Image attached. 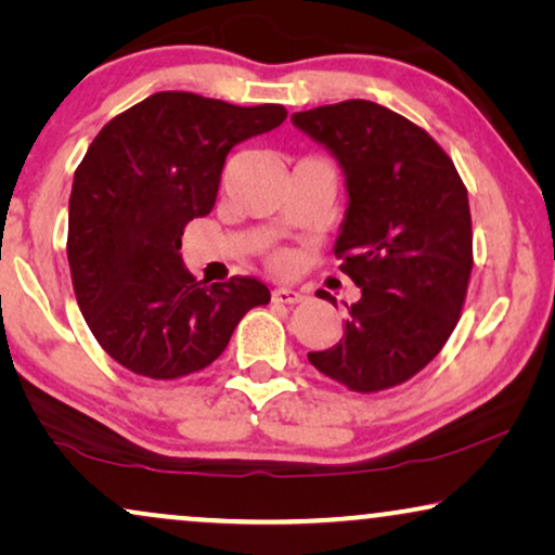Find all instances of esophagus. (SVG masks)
Listing matches in <instances>:
<instances>
[{
    "label": "esophagus",
    "instance_id": "1",
    "mask_svg": "<svg viewBox=\"0 0 555 555\" xmlns=\"http://www.w3.org/2000/svg\"><path fill=\"white\" fill-rule=\"evenodd\" d=\"M272 300L285 302V306H295V302L302 300V293L295 291V287L283 285V287H275V291H272Z\"/></svg>",
    "mask_w": 555,
    "mask_h": 555
}]
</instances>
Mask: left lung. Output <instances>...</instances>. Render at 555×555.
Masks as SVG:
<instances>
[{"mask_svg": "<svg viewBox=\"0 0 555 555\" xmlns=\"http://www.w3.org/2000/svg\"><path fill=\"white\" fill-rule=\"evenodd\" d=\"M346 177L348 209L333 253L361 287L346 333L308 353L321 374L351 391L404 384L450 338L473 272L467 189L439 143L371 101L293 113Z\"/></svg>", "mask_w": 555, "mask_h": 555, "instance_id": "obj_1", "label": "left lung"}]
</instances>
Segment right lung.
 I'll use <instances>...</instances> for the list:
<instances>
[{
  "label": "right lung",
  "mask_w": 555,
  "mask_h": 555,
  "mask_svg": "<svg viewBox=\"0 0 555 555\" xmlns=\"http://www.w3.org/2000/svg\"><path fill=\"white\" fill-rule=\"evenodd\" d=\"M283 105H232L164 90L103 126L73 179L67 262L98 344L149 378L207 369L268 285H204L181 262V234L217 202L232 146L268 133Z\"/></svg>",
  "instance_id": "add662e5"
}]
</instances>
